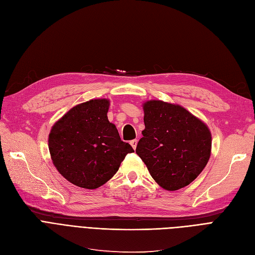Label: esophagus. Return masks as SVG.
<instances>
[{
  "instance_id": "34e87169",
  "label": "esophagus",
  "mask_w": 255,
  "mask_h": 255,
  "mask_svg": "<svg viewBox=\"0 0 255 255\" xmlns=\"http://www.w3.org/2000/svg\"><path fill=\"white\" fill-rule=\"evenodd\" d=\"M130 145L132 146V148H133V149H135V148H136V145H137V139H132V140H130Z\"/></svg>"
}]
</instances>
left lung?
Wrapping results in <instances>:
<instances>
[{
	"label": "left lung",
	"mask_w": 255,
	"mask_h": 255,
	"mask_svg": "<svg viewBox=\"0 0 255 255\" xmlns=\"http://www.w3.org/2000/svg\"><path fill=\"white\" fill-rule=\"evenodd\" d=\"M145 129L135 152L153 180L169 191L188 186L209 161L211 133L185 108L163 101L144 104Z\"/></svg>",
	"instance_id": "left-lung-1"
}]
</instances>
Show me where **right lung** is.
Returning <instances> with one entry per match:
<instances>
[{"mask_svg": "<svg viewBox=\"0 0 255 255\" xmlns=\"http://www.w3.org/2000/svg\"><path fill=\"white\" fill-rule=\"evenodd\" d=\"M109 101L91 100L70 109L52 127L48 146L53 165L75 186L97 189L133 152L108 121Z\"/></svg>", "mask_w": 255, "mask_h": 255, "instance_id": "obj_1", "label": "right lung"}]
</instances>
